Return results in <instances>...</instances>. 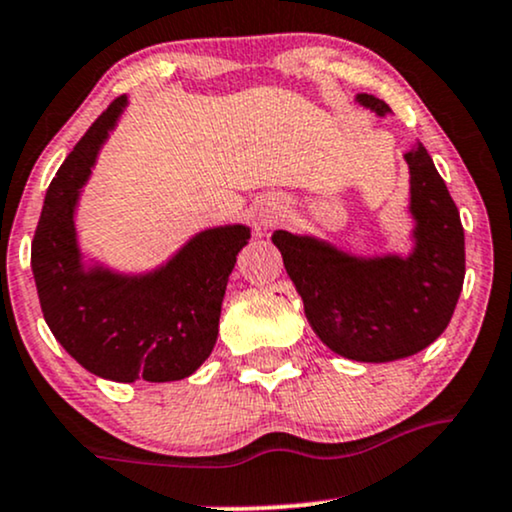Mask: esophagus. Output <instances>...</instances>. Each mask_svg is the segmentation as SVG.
<instances>
[{"mask_svg":"<svg viewBox=\"0 0 512 512\" xmlns=\"http://www.w3.org/2000/svg\"><path fill=\"white\" fill-rule=\"evenodd\" d=\"M258 220H261L263 227L275 225V222L282 220V206H278V203H266V206L258 210Z\"/></svg>","mask_w":512,"mask_h":512,"instance_id":"esophagus-1","label":"esophagus"}]
</instances>
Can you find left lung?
I'll return each instance as SVG.
<instances>
[{
    "mask_svg": "<svg viewBox=\"0 0 512 512\" xmlns=\"http://www.w3.org/2000/svg\"><path fill=\"white\" fill-rule=\"evenodd\" d=\"M359 105L390 107L359 93ZM410 165V256H350L306 234L273 232L304 314L323 345L354 362H395L429 347L448 328L465 280V230L434 160L417 143Z\"/></svg>",
    "mask_w": 512,
    "mask_h": 512,
    "instance_id": "8db88e82",
    "label": "left lung"
}]
</instances>
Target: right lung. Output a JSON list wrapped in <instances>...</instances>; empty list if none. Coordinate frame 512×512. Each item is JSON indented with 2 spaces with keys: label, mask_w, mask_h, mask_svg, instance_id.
<instances>
[{
  "label": "right lung",
  "mask_w": 512,
  "mask_h": 512,
  "mask_svg": "<svg viewBox=\"0 0 512 512\" xmlns=\"http://www.w3.org/2000/svg\"><path fill=\"white\" fill-rule=\"evenodd\" d=\"M124 107L126 95L112 100L59 167L30 266L47 326L83 369L117 383L182 381L213 352L227 280L251 232L246 225L198 232L146 275L86 266L76 242V203Z\"/></svg>",
  "instance_id": "add662e5"
}]
</instances>
